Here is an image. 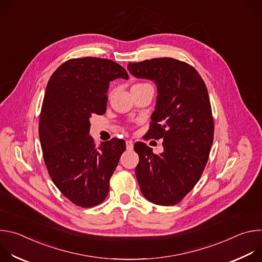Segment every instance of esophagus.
<instances>
[{
    "label": "esophagus",
    "instance_id": "obj_1",
    "mask_svg": "<svg viewBox=\"0 0 262 262\" xmlns=\"http://www.w3.org/2000/svg\"><path fill=\"white\" fill-rule=\"evenodd\" d=\"M125 143H126V149H127V150H133V148H134L133 141L132 140H126Z\"/></svg>",
    "mask_w": 262,
    "mask_h": 262
}]
</instances>
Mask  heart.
Masks as SVG:
<instances>
[{"label":"heart","instance_id":"b5f03b06","mask_svg":"<svg viewBox=\"0 0 262 262\" xmlns=\"http://www.w3.org/2000/svg\"><path fill=\"white\" fill-rule=\"evenodd\" d=\"M137 85H145V84H137Z\"/></svg>","mask_w":262,"mask_h":262}]
</instances>
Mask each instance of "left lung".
Listing matches in <instances>:
<instances>
[{
    "instance_id": "obj_1",
    "label": "left lung",
    "mask_w": 262,
    "mask_h": 262,
    "mask_svg": "<svg viewBox=\"0 0 262 262\" xmlns=\"http://www.w3.org/2000/svg\"><path fill=\"white\" fill-rule=\"evenodd\" d=\"M138 79L154 81L157 104L149 138L163 139L164 152L155 155L139 142L136 175L143 196L155 204L175 205L200 179L213 141V119L206 86L198 71L173 58L128 63Z\"/></svg>"
}]
</instances>
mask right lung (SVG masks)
<instances>
[{
    "instance_id": "1",
    "label": "right lung",
    "mask_w": 262,
    "mask_h": 262,
    "mask_svg": "<svg viewBox=\"0 0 262 262\" xmlns=\"http://www.w3.org/2000/svg\"><path fill=\"white\" fill-rule=\"evenodd\" d=\"M128 80L116 62L86 57L60 65L48 83L39 117V139L49 174L72 203L92 207L107 196L125 142L114 138L95 146L90 118L106 110L110 82Z\"/></svg>"
}]
</instances>
